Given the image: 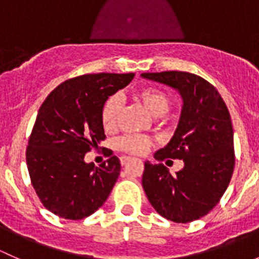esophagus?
I'll return each instance as SVG.
<instances>
[{"label":"esophagus","instance_id":"esophagus-1","mask_svg":"<svg viewBox=\"0 0 259 259\" xmlns=\"http://www.w3.org/2000/svg\"><path fill=\"white\" fill-rule=\"evenodd\" d=\"M130 160H132V158H130V156H121V158H120V163H121V165H125V164Z\"/></svg>","mask_w":259,"mask_h":259}]
</instances>
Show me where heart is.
<instances>
[{
	"label": "heart",
	"mask_w": 259,
	"mask_h": 259,
	"mask_svg": "<svg viewBox=\"0 0 259 259\" xmlns=\"http://www.w3.org/2000/svg\"><path fill=\"white\" fill-rule=\"evenodd\" d=\"M134 98L143 104L154 116L166 114L171 106V99L166 91L156 86H146L135 93ZM121 111V100L117 95H111L106 99L101 108V124L106 132L116 129L117 120ZM151 145V139L144 135H125L117 142V146L122 151L134 155H142Z\"/></svg>",
	"instance_id": "b5f03b06"
}]
</instances>
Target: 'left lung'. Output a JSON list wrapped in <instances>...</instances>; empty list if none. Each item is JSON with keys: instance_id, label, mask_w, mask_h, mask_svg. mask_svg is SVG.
Returning <instances> with one entry per match:
<instances>
[{"instance_id": "8db88e82", "label": "left lung", "mask_w": 259, "mask_h": 259, "mask_svg": "<svg viewBox=\"0 0 259 259\" xmlns=\"http://www.w3.org/2000/svg\"><path fill=\"white\" fill-rule=\"evenodd\" d=\"M142 77L178 90L183 108L176 133L154 158L184 161L176 176L163 164L145 161L143 188L161 217L176 223L202 218L218 204L233 174V126L218 90L184 71L145 72ZM169 161V160H168Z\"/></svg>"}]
</instances>
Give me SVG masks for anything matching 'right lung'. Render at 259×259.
Instances as JSON below:
<instances>
[{
  "label": "right lung",
  "mask_w": 259,
  "mask_h": 259,
  "mask_svg": "<svg viewBox=\"0 0 259 259\" xmlns=\"http://www.w3.org/2000/svg\"><path fill=\"white\" fill-rule=\"evenodd\" d=\"M134 74H88L60 83L38 110L26 149V163L44 207L71 221L86 218L108 199L120 174L113 155L95 166L88 151L105 139L101 108L129 85Z\"/></svg>",
  "instance_id": "add662e5"
}]
</instances>
